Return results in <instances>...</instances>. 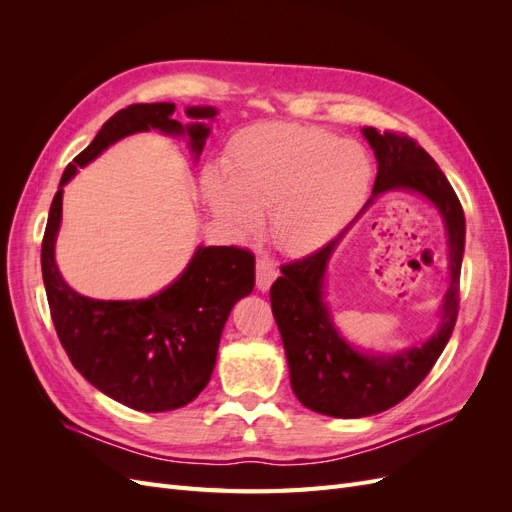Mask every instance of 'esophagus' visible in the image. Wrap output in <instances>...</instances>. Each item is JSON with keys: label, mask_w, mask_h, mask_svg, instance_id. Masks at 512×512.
Segmentation results:
<instances>
[{"label": "esophagus", "mask_w": 512, "mask_h": 512, "mask_svg": "<svg viewBox=\"0 0 512 512\" xmlns=\"http://www.w3.org/2000/svg\"><path fill=\"white\" fill-rule=\"evenodd\" d=\"M275 277H277V269L273 262L269 258H258L256 260V286L260 290H267L273 284Z\"/></svg>", "instance_id": "34e87169"}]
</instances>
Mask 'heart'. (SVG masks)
<instances>
[{"mask_svg": "<svg viewBox=\"0 0 512 512\" xmlns=\"http://www.w3.org/2000/svg\"><path fill=\"white\" fill-rule=\"evenodd\" d=\"M224 175H205L213 211L237 232L256 230L260 211H271L273 243L286 254H303L359 209L371 162L359 145L327 130L275 121L235 136Z\"/></svg>", "mask_w": 512, "mask_h": 512, "instance_id": "b5f03b06", "label": "heart"}]
</instances>
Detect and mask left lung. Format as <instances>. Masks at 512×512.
Listing matches in <instances>:
<instances>
[{
    "instance_id": "left-lung-1",
    "label": "left lung",
    "mask_w": 512,
    "mask_h": 512,
    "mask_svg": "<svg viewBox=\"0 0 512 512\" xmlns=\"http://www.w3.org/2000/svg\"><path fill=\"white\" fill-rule=\"evenodd\" d=\"M363 134L378 158L374 196L406 188L427 196L440 209L448 230L451 288L444 297L440 329L427 344L395 356H365L337 335L322 303L324 269L339 237L280 267L282 277L271 286V309L282 333L292 391L305 408L337 418L389 410L427 378L455 329L466 245V218L459 198L429 153L414 138L395 130L380 134L367 126Z\"/></svg>"
}]
</instances>
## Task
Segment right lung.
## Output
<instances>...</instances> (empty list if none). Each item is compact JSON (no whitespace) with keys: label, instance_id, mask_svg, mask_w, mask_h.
Returning a JSON list of instances; mask_svg holds the SVG:
<instances>
[{"label":"right lung","instance_id":"right-lung-1","mask_svg":"<svg viewBox=\"0 0 512 512\" xmlns=\"http://www.w3.org/2000/svg\"><path fill=\"white\" fill-rule=\"evenodd\" d=\"M175 104H132L108 119L94 141L64 170L42 239V280L61 346L83 378L123 406L166 412L190 404L205 389L232 305L256 284V258L247 247H198L188 269L147 301H98L74 292L57 271L55 237L64 185L119 138L162 130L188 134L200 153L215 117L211 106H192L190 126L173 119Z\"/></svg>","mask_w":512,"mask_h":512}]
</instances>
